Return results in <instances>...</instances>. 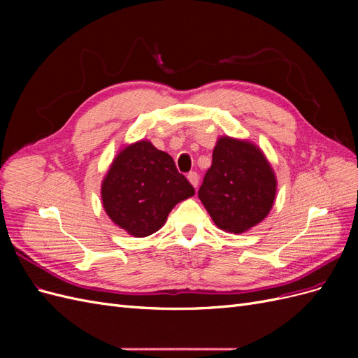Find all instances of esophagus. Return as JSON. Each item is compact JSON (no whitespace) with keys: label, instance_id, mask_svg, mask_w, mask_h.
I'll return each instance as SVG.
<instances>
[{"label":"esophagus","instance_id":"34e87169","mask_svg":"<svg viewBox=\"0 0 358 358\" xmlns=\"http://www.w3.org/2000/svg\"><path fill=\"white\" fill-rule=\"evenodd\" d=\"M187 178H188V180L191 182V185H192L194 188L199 187V175H197L196 171H189Z\"/></svg>","mask_w":358,"mask_h":358}]
</instances>
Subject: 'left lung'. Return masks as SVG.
Listing matches in <instances>:
<instances>
[{
  "mask_svg": "<svg viewBox=\"0 0 358 358\" xmlns=\"http://www.w3.org/2000/svg\"><path fill=\"white\" fill-rule=\"evenodd\" d=\"M276 196V178L262 149L246 140L220 137L199 199L218 229L243 233L262 222Z\"/></svg>",
  "mask_w": 358,
  "mask_h": 358,
  "instance_id": "1",
  "label": "left lung"
}]
</instances>
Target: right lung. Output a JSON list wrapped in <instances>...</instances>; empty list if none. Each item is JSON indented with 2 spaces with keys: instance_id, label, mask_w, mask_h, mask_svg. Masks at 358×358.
<instances>
[{
  "instance_id": "add662e5",
  "label": "right lung",
  "mask_w": 358,
  "mask_h": 358,
  "mask_svg": "<svg viewBox=\"0 0 358 358\" xmlns=\"http://www.w3.org/2000/svg\"><path fill=\"white\" fill-rule=\"evenodd\" d=\"M194 192L173 158L148 140L124 148L101 183L106 213L136 237L158 231L171 209Z\"/></svg>"
}]
</instances>
